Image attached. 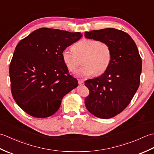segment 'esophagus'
<instances>
[{
	"label": "esophagus",
	"mask_w": 154,
	"mask_h": 154,
	"mask_svg": "<svg viewBox=\"0 0 154 154\" xmlns=\"http://www.w3.org/2000/svg\"><path fill=\"white\" fill-rule=\"evenodd\" d=\"M78 83H79V85H82L84 84V81L82 80H79L78 81Z\"/></svg>",
	"instance_id": "1"
}]
</instances>
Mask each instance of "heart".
<instances>
[{
  "label": "heart",
  "instance_id": "heart-1",
  "mask_svg": "<svg viewBox=\"0 0 154 154\" xmlns=\"http://www.w3.org/2000/svg\"><path fill=\"white\" fill-rule=\"evenodd\" d=\"M73 49H65L61 54L63 63L71 73H75L79 68L78 57L84 55V66L78 72L81 77H89L94 73L101 75L109 67L112 53L109 45L105 43L95 39L83 38L75 43Z\"/></svg>",
  "mask_w": 154,
  "mask_h": 154
}]
</instances>
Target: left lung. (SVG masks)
<instances>
[{
  "instance_id": "1",
  "label": "left lung",
  "mask_w": 154,
  "mask_h": 154,
  "mask_svg": "<svg viewBox=\"0 0 154 154\" xmlns=\"http://www.w3.org/2000/svg\"><path fill=\"white\" fill-rule=\"evenodd\" d=\"M87 38L109 45L112 59L100 76L85 82L89 94L85 99L87 109L98 118L108 119L122 112L138 90L142 61L134 41L125 32L104 28L85 32Z\"/></svg>"
}]
</instances>
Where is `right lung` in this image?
I'll return each instance as SVG.
<instances>
[{
  "label": "right lung",
  "mask_w": 154,
  "mask_h": 154,
  "mask_svg": "<svg viewBox=\"0 0 154 154\" xmlns=\"http://www.w3.org/2000/svg\"><path fill=\"white\" fill-rule=\"evenodd\" d=\"M81 37L80 32L42 28L16 45L9 67L11 92L16 104L29 115H53L63 97L77 87L61 54Z\"/></svg>",
  "instance_id": "obj_1"
}]
</instances>
